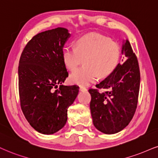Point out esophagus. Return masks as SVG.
Listing matches in <instances>:
<instances>
[{
    "label": "esophagus",
    "mask_w": 158,
    "mask_h": 158,
    "mask_svg": "<svg viewBox=\"0 0 158 158\" xmlns=\"http://www.w3.org/2000/svg\"><path fill=\"white\" fill-rule=\"evenodd\" d=\"M80 90H81V91H86L87 89L83 86H80Z\"/></svg>",
    "instance_id": "34e87169"
}]
</instances>
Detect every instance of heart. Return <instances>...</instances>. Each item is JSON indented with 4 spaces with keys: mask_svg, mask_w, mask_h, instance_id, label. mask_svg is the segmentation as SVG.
<instances>
[{
    "mask_svg": "<svg viewBox=\"0 0 158 158\" xmlns=\"http://www.w3.org/2000/svg\"><path fill=\"white\" fill-rule=\"evenodd\" d=\"M62 58L68 69L73 71L85 59V67L76 69L69 75L72 83L87 85L100 77H106L117 68L121 59V49L110 39L97 33H90L77 39L75 48L65 46Z\"/></svg>",
    "mask_w": 158,
    "mask_h": 158,
    "instance_id": "1",
    "label": "heart"
}]
</instances>
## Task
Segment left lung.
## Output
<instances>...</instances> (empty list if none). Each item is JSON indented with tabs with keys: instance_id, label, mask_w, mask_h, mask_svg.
Segmentation results:
<instances>
[{
	"instance_id": "obj_1",
	"label": "left lung",
	"mask_w": 158,
	"mask_h": 158,
	"mask_svg": "<svg viewBox=\"0 0 158 158\" xmlns=\"http://www.w3.org/2000/svg\"><path fill=\"white\" fill-rule=\"evenodd\" d=\"M122 54L127 60L104 81L96 85L107 91L89 89L93 124L105 134L118 133L129 124L137 108L140 71L137 58L128 40L123 41ZM124 61V60H122Z\"/></svg>"
}]
</instances>
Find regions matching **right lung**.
Returning a JSON list of instances; mask_svg holds the SVG:
<instances>
[{
  "label": "right lung",
  "instance_id": "add662e5",
  "mask_svg": "<svg viewBox=\"0 0 158 158\" xmlns=\"http://www.w3.org/2000/svg\"><path fill=\"white\" fill-rule=\"evenodd\" d=\"M71 34L64 28L41 32L25 47L18 67L19 94L25 118L39 133L51 135L64 127L67 109L79 87L64 85L68 72L62 50ZM60 84L58 89L54 90Z\"/></svg>",
  "mask_w": 158,
  "mask_h": 158
}]
</instances>
